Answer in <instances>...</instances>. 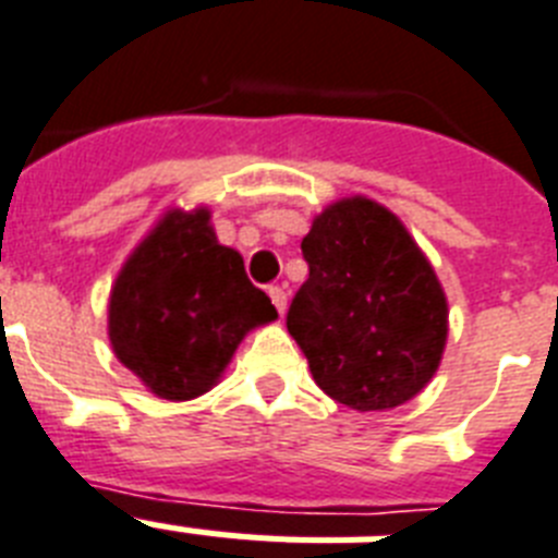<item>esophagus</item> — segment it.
<instances>
[{"label": "esophagus", "mask_w": 558, "mask_h": 558, "mask_svg": "<svg viewBox=\"0 0 558 558\" xmlns=\"http://www.w3.org/2000/svg\"><path fill=\"white\" fill-rule=\"evenodd\" d=\"M269 298L271 303H275V308L283 315V312H287V292H283L280 287H269Z\"/></svg>", "instance_id": "34e87169"}]
</instances>
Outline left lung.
Here are the masks:
<instances>
[{"mask_svg":"<svg viewBox=\"0 0 558 558\" xmlns=\"http://www.w3.org/2000/svg\"><path fill=\"white\" fill-rule=\"evenodd\" d=\"M308 278L287 312L317 386L357 411L420 395L446 349L448 303L397 215L337 201L301 243Z\"/></svg>","mask_w":558,"mask_h":558,"instance_id":"8db88e82","label":"left lung"}]
</instances>
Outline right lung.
Wrapping results in <instances>:
<instances>
[{
  "mask_svg": "<svg viewBox=\"0 0 558 558\" xmlns=\"http://www.w3.org/2000/svg\"><path fill=\"white\" fill-rule=\"evenodd\" d=\"M275 317L243 257L215 241L207 209H175L112 287L110 343L153 395L192 400L215 386L243 335Z\"/></svg>",
  "mask_w": 558,
  "mask_h": 558,
  "instance_id": "right-lung-1",
  "label": "right lung"
}]
</instances>
